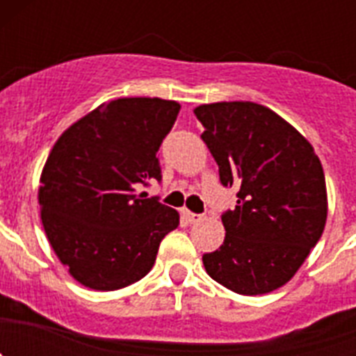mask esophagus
<instances>
[{"instance_id": "esophagus-1", "label": "esophagus", "mask_w": 356, "mask_h": 356, "mask_svg": "<svg viewBox=\"0 0 356 356\" xmlns=\"http://www.w3.org/2000/svg\"><path fill=\"white\" fill-rule=\"evenodd\" d=\"M184 217L187 219L188 222H191V225L203 221V216H201V213H194V212H191V210H184Z\"/></svg>"}]
</instances>
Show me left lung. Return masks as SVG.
Returning a JSON list of instances; mask_svg holds the SVG:
<instances>
[{"mask_svg": "<svg viewBox=\"0 0 356 356\" xmlns=\"http://www.w3.org/2000/svg\"><path fill=\"white\" fill-rule=\"evenodd\" d=\"M201 139L225 187L237 185L222 213V246L203 254L210 278L242 296L285 285L323 235L326 181L312 144L285 119L251 102L200 105Z\"/></svg>", "mask_w": 356, "mask_h": 356, "instance_id": "8db88e82", "label": "left lung"}]
</instances>
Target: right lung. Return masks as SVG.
I'll list each match as a JSON object with an SVG mask.
<instances>
[{
	"label": "right lung",
	"mask_w": 356,
	"mask_h": 356,
	"mask_svg": "<svg viewBox=\"0 0 356 356\" xmlns=\"http://www.w3.org/2000/svg\"><path fill=\"white\" fill-rule=\"evenodd\" d=\"M180 103L119 97L58 137L40 175L44 232L69 275L94 291H118L151 271L180 213L135 194L162 180L156 159Z\"/></svg>",
	"instance_id": "obj_1"
}]
</instances>
